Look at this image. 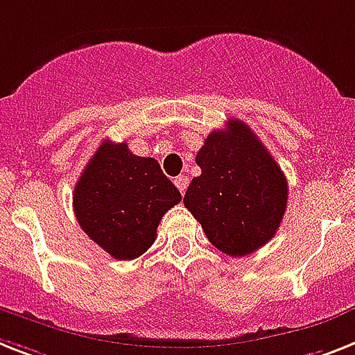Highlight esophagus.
Segmentation results:
<instances>
[{"instance_id":"esophagus-1","label":"esophagus","mask_w":355,"mask_h":355,"mask_svg":"<svg viewBox=\"0 0 355 355\" xmlns=\"http://www.w3.org/2000/svg\"><path fill=\"white\" fill-rule=\"evenodd\" d=\"M187 184H189V180H187V178L184 177V175H180V177L175 178V186H177L178 189H180V193H182V195H184V191H186Z\"/></svg>"}]
</instances>
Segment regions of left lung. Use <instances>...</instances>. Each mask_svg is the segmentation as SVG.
<instances>
[{
    "label": "left lung",
    "instance_id": "8db88e82",
    "mask_svg": "<svg viewBox=\"0 0 355 355\" xmlns=\"http://www.w3.org/2000/svg\"><path fill=\"white\" fill-rule=\"evenodd\" d=\"M200 177L184 195V206L213 246L244 257L272 241L288 202L284 173L246 123L230 118L197 153Z\"/></svg>",
    "mask_w": 355,
    "mask_h": 355
}]
</instances>
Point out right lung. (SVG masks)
Instances as JSON below:
<instances>
[{
  "mask_svg": "<svg viewBox=\"0 0 355 355\" xmlns=\"http://www.w3.org/2000/svg\"><path fill=\"white\" fill-rule=\"evenodd\" d=\"M180 198L155 158L105 140L78 178L73 206L91 241L118 261H131L151 248L160 218Z\"/></svg>",
  "mask_w": 355,
  "mask_h": 355,
  "instance_id": "obj_1",
  "label": "right lung"
}]
</instances>
